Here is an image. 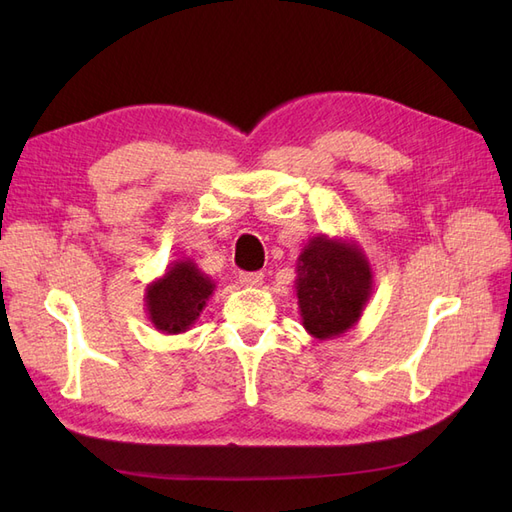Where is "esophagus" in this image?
<instances>
[{"label":"esophagus","mask_w":512,"mask_h":512,"mask_svg":"<svg viewBox=\"0 0 512 512\" xmlns=\"http://www.w3.org/2000/svg\"><path fill=\"white\" fill-rule=\"evenodd\" d=\"M262 280H265V275H262L260 271L256 273H239V282L247 288H258L262 286Z\"/></svg>","instance_id":"34e87169"}]
</instances>
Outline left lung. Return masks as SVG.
I'll return each mask as SVG.
<instances>
[{"instance_id": "left-lung-1", "label": "left lung", "mask_w": 512, "mask_h": 512, "mask_svg": "<svg viewBox=\"0 0 512 512\" xmlns=\"http://www.w3.org/2000/svg\"><path fill=\"white\" fill-rule=\"evenodd\" d=\"M294 290L303 329L322 342L348 333L361 320L374 290V273L359 243L318 235L297 258Z\"/></svg>"}]
</instances>
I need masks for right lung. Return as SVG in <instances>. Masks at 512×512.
<instances>
[{
  "mask_svg": "<svg viewBox=\"0 0 512 512\" xmlns=\"http://www.w3.org/2000/svg\"><path fill=\"white\" fill-rule=\"evenodd\" d=\"M213 290L215 282L198 269L192 258H179L170 262L158 280L147 284V318L164 335L190 331L207 307Z\"/></svg>",
  "mask_w": 512,
  "mask_h": 512,
  "instance_id": "obj_1",
  "label": "right lung"
}]
</instances>
